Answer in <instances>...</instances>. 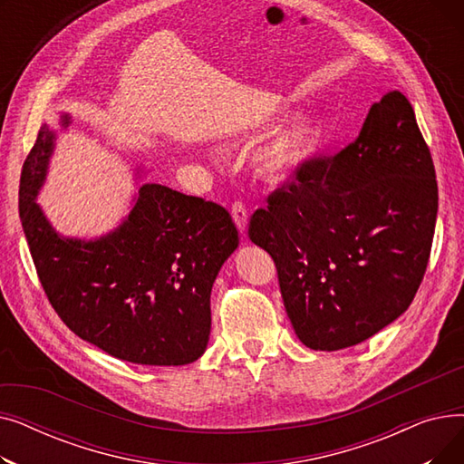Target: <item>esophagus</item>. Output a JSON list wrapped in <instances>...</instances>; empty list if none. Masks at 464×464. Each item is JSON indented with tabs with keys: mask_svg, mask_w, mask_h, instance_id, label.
I'll return each instance as SVG.
<instances>
[{
	"mask_svg": "<svg viewBox=\"0 0 464 464\" xmlns=\"http://www.w3.org/2000/svg\"><path fill=\"white\" fill-rule=\"evenodd\" d=\"M231 214H233V219L235 224L240 231L246 229V224H248V210H246V205L242 201H233L231 203Z\"/></svg>",
	"mask_w": 464,
	"mask_h": 464,
	"instance_id": "1",
	"label": "esophagus"
}]
</instances>
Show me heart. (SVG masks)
Here are the masks:
<instances>
[{
    "label": "heart",
    "instance_id": "b5f03b06",
    "mask_svg": "<svg viewBox=\"0 0 464 464\" xmlns=\"http://www.w3.org/2000/svg\"><path fill=\"white\" fill-rule=\"evenodd\" d=\"M314 139V130L306 121L289 126L275 133L256 152L254 163L257 173L265 179H280L289 173L308 152Z\"/></svg>",
    "mask_w": 464,
    "mask_h": 464
}]
</instances>
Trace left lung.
Wrapping results in <instances>:
<instances>
[{
    "mask_svg": "<svg viewBox=\"0 0 464 464\" xmlns=\"http://www.w3.org/2000/svg\"><path fill=\"white\" fill-rule=\"evenodd\" d=\"M250 218L287 318L310 350L355 346L397 320L425 276L438 212L429 146L389 90L334 156L303 161Z\"/></svg>",
    "mask_w": 464,
    "mask_h": 464,
    "instance_id": "1",
    "label": "left lung"
}]
</instances>
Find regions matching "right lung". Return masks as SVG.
<instances>
[{
    "label": "right lung",
    "instance_id": "right-lung-1",
    "mask_svg": "<svg viewBox=\"0 0 464 464\" xmlns=\"http://www.w3.org/2000/svg\"><path fill=\"white\" fill-rule=\"evenodd\" d=\"M53 139L46 126L39 130L18 189L22 229L48 303L77 336L121 361L177 367L199 359L210 334L212 284L238 246L231 214L144 184L114 233L62 238L34 201Z\"/></svg>",
    "mask_w": 464,
    "mask_h": 464
}]
</instances>
